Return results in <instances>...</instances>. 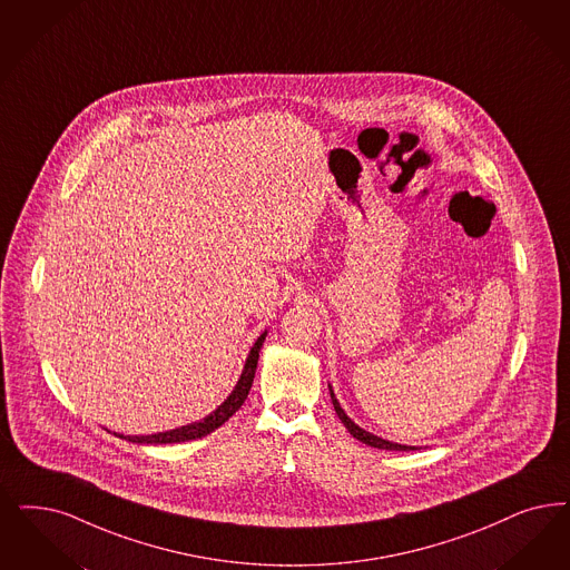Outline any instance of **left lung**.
<instances>
[{
	"mask_svg": "<svg viewBox=\"0 0 570 570\" xmlns=\"http://www.w3.org/2000/svg\"><path fill=\"white\" fill-rule=\"evenodd\" d=\"M330 395H332V403H334V410H336L337 419L342 421V424L348 429V433H351L355 440H358V442L367 443V445H372V448H379V450H400V452L419 450L416 445H405V443L389 442V440H382V438H379V435H374V433H370V431L361 429L357 422L351 421V419H348V414L342 410L340 401H337L336 395H334V389H332V384H330Z\"/></svg>",
	"mask_w": 570,
	"mask_h": 570,
	"instance_id": "1",
	"label": "left lung"
}]
</instances>
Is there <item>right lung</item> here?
Listing matches in <instances>:
<instances>
[{
  "instance_id": "right-lung-1",
  "label": "right lung",
  "mask_w": 570,
  "mask_h": 570,
  "mask_svg": "<svg viewBox=\"0 0 570 570\" xmlns=\"http://www.w3.org/2000/svg\"><path fill=\"white\" fill-rule=\"evenodd\" d=\"M266 336H268V332L259 334L257 340H255L254 346H252V351H249V355H247V361H245V365H243L240 379H238L236 386L233 389V393L224 400V403H219L209 416H205L203 421L190 422V424H184V426H177V429H170V431L151 433V435H122V433H114V435L120 438V440H128V442L154 443V445H158V443L190 442V440H198V438L209 435L215 429H219L224 422L228 421L234 412L247 400L249 389H252V384H254L255 367H257V358H259V348H262Z\"/></svg>"
}]
</instances>
